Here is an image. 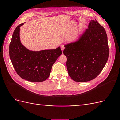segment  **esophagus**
Listing matches in <instances>:
<instances>
[{
  "instance_id": "obj_1",
  "label": "esophagus",
  "mask_w": 120,
  "mask_h": 120,
  "mask_svg": "<svg viewBox=\"0 0 120 120\" xmlns=\"http://www.w3.org/2000/svg\"><path fill=\"white\" fill-rule=\"evenodd\" d=\"M64 49V45H61V50H62V51H63V50Z\"/></svg>"
}]
</instances>
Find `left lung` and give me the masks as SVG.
I'll list each match as a JSON object with an SVG mask.
<instances>
[{
  "mask_svg": "<svg viewBox=\"0 0 120 120\" xmlns=\"http://www.w3.org/2000/svg\"><path fill=\"white\" fill-rule=\"evenodd\" d=\"M64 47L68 75L77 82L96 78L106 65L109 54L106 30L96 19L90 21L77 41Z\"/></svg>",
  "mask_w": 120,
  "mask_h": 120,
  "instance_id": "8db88e82",
  "label": "left lung"
}]
</instances>
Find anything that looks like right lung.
Instances as JSON below:
<instances>
[{"instance_id":"obj_1","label":"right lung","mask_w":120,"mask_h":120,"mask_svg":"<svg viewBox=\"0 0 120 120\" xmlns=\"http://www.w3.org/2000/svg\"><path fill=\"white\" fill-rule=\"evenodd\" d=\"M20 24L14 30L9 45V56L17 74L28 81L39 82L50 75L52 67L62 53L59 46L53 49L32 51L22 45L20 40Z\"/></svg>"}]
</instances>
